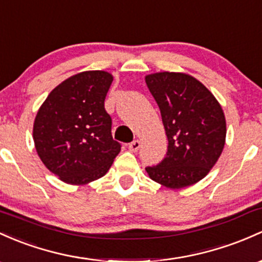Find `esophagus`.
Here are the masks:
<instances>
[{
    "label": "esophagus",
    "instance_id": "esophagus-1",
    "mask_svg": "<svg viewBox=\"0 0 262 262\" xmlns=\"http://www.w3.org/2000/svg\"><path fill=\"white\" fill-rule=\"evenodd\" d=\"M140 146H141V142H140L139 140H135V141L128 143V150L132 151V152H136V151L140 148Z\"/></svg>",
    "mask_w": 262,
    "mask_h": 262
}]
</instances>
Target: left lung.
Here are the masks:
<instances>
[{"label": "left lung", "instance_id": "obj_1", "mask_svg": "<svg viewBox=\"0 0 262 262\" xmlns=\"http://www.w3.org/2000/svg\"><path fill=\"white\" fill-rule=\"evenodd\" d=\"M145 81L168 140L165 159L146 172L167 188L191 186L210 172L224 150L226 120L221 105L209 89L184 72H156Z\"/></svg>", "mask_w": 262, "mask_h": 262}]
</instances>
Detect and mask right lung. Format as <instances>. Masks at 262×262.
Instances as JSON below:
<instances>
[{"label": "right lung", "mask_w": 262, "mask_h": 262, "mask_svg": "<svg viewBox=\"0 0 262 262\" xmlns=\"http://www.w3.org/2000/svg\"><path fill=\"white\" fill-rule=\"evenodd\" d=\"M114 81L106 71L76 74L50 92L33 122L43 165L70 185H86L111 167L121 145L112 139L105 98Z\"/></svg>", "instance_id": "obj_1"}]
</instances>
